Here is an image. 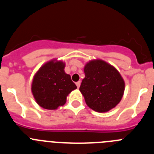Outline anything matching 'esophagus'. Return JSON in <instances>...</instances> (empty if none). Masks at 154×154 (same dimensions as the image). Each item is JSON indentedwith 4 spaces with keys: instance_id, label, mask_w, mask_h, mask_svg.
Returning <instances> with one entry per match:
<instances>
[{
    "instance_id": "1",
    "label": "esophagus",
    "mask_w": 154,
    "mask_h": 154,
    "mask_svg": "<svg viewBox=\"0 0 154 154\" xmlns=\"http://www.w3.org/2000/svg\"><path fill=\"white\" fill-rule=\"evenodd\" d=\"M75 84H76V85H77V87H78V88H79L80 85H81V82H80V81L77 82H76Z\"/></svg>"
}]
</instances>
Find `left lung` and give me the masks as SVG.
<instances>
[{
	"label": "left lung",
	"mask_w": 154,
	"mask_h": 154,
	"mask_svg": "<svg viewBox=\"0 0 154 154\" xmlns=\"http://www.w3.org/2000/svg\"><path fill=\"white\" fill-rule=\"evenodd\" d=\"M84 72L79 90L89 108L106 112L119 104L124 93L125 82L114 66L94 59L85 64Z\"/></svg>",
	"instance_id": "1"
}]
</instances>
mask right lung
I'll list each match as a JSON object with an SVG mask.
<instances>
[{
    "label": "right lung",
    "instance_id": "1",
    "mask_svg": "<svg viewBox=\"0 0 154 154\" xmlns=\"http://www.w3.org/2000/svg\"><path fill=\"white\" fill-rule=\"evenodd\" d=\"M65 64L52 59L38 70L31 84V92L38 104L46 109H57L66 103L69 94L77 89L70 75L65 72Z\"/></svg>",
    "mask_w": 154,
    "mask_h": 154
}]
</instances>
